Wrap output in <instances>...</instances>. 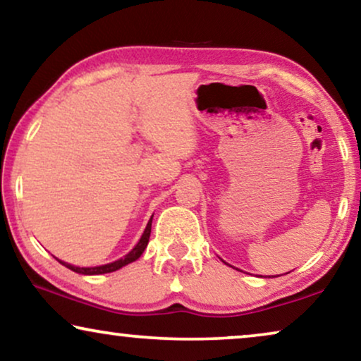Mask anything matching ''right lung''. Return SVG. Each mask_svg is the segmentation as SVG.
Segmentation results:
<instances>
[{
    "instance_id": "obj_1",
    "label": "right lung",
    "mask_w": 361,
    "mask_h": 361,
    "mask_svg": "<svg viewBox=\"0 0 361 361\" xmlns=\"http://www.w3.org/2000/svg\"><path fill=\"white\" fill-rule=\"evenodd\" d=\"M151 221H152V216L149 220V224H147L145 233H142L141 240L137 241V245L133 248L130 253H128L125 258L115 261V263H110V264H103V266H95V268H78V266H72V264H67L61 261L63 266H67L68 269L75 271V273H80V274H105V273H113V271L123 268V266L133 263V261H136L140 256L142 255V251L147 246V241H149V235H151Z\"/></svg>"
}]
</instances>
